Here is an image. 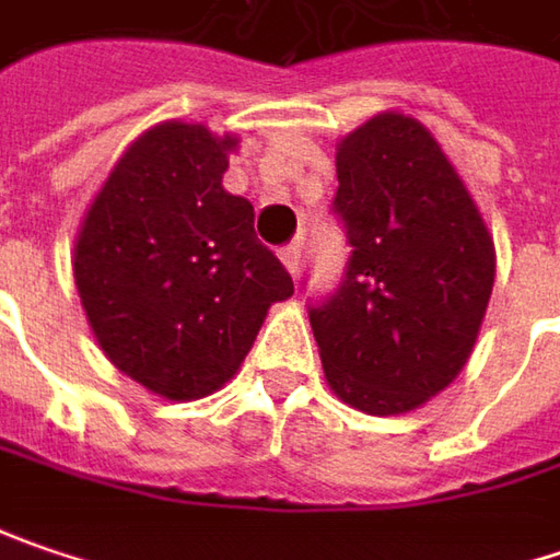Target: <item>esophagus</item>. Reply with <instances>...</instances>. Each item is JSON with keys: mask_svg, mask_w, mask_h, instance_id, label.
I'll use <instances>...</instances> for the list:
<instances>
[{"mask_svg": "<svg viewBox=\"0 0 560 560\" xmlns=\"http://www.w3.org/2000/svg\"><path fill=\"white\" fill-rule=\"evenodd\" d=\"M280 261H283L287 270L295 277V273H299V265H302V245H299V242L283 245V248H280Z\"/></svg>", "mask_w": 560, "mask_h": 560, "instance_id": "1", "label": "esophagus"}]
</instances>
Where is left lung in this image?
Returning <instances> with one entry per match:
<instances>
[{
  "label": "left lung",
  "instance_id": "obj_1",
  "mask_svg": "<svg viewBox=\"0 0 560 560\" xmlns=\"http://www.w3.org/2000/svg\"><path fill=\"white\" fill-rule=\"evenodd\" d=\"M334 217L350 258L308 305L324 375L369 416L416 409L466 365L494 283V245L466 185L416 119L381 113L337 148Z\"/></svg>",
  "mask_w": 560,
  "mask_h": 560
}]
</instances>
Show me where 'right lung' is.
I'll use <instances>...</instances> for the list:
<instances>
[{"instance_id":"1","label":"right lung","mask_w":560,"mask_h":560,"mask_svg":"<svg viewBox=\"0 0 560 560\" xmlns=\"http://www.w3.org/2000/svg\"><path fill=\"white\" fill-rule=\"evenodd\" d=\"M236 138L163 122L97 191L74 242V287L109 362L166 400L223 387L293 277L223 191Z\"/></svg>"}]
</instances>
